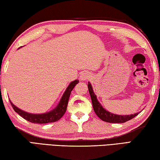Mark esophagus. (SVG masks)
Returning <instances> with one entry per match:
<instances>
[{"label":"esophagus","mask_w":160,"mask_h":160,"mask_svg":"<svg viewBox=\"0 0 160 160\" xmlns=\"http://www.w3.org/2000/svg\"><path fill=\"white\" fill-rule=\"evenodd\" d=\"M90 77H91V75L90 73H89V72H86V71H83L81 72V74L80 75V80L81 81H85V80H88L89 78H90Z\"/></svg>","instance_id":"1"}]
</instances>
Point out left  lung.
<instances>
[{
	"mask_svg": "<svg viewBox=\"0 0 160 160\" xmlns=\"http://www.w3.org/2000/svg\"><path fill=\"white\" fill-rule=\"evenodd\" d=\"M88 90L89 92H90L92 103V106L94 112H95L97 116L101 119V120L106 121L108 123H125L126 121H128L131 119L133 118L137 115H138V113H134V114L131 115H117L112 113L111 112H109L106 109H104V108L102 107V105L98 102V100L97 99V97L95 94L94 93L92 88L90 82H88Z\"/></svg>",
	"mask_w": 160,
	"mask_h": 160,
	"instance_id": "obj_1",
	"label": "left lung"
}]
</instances>
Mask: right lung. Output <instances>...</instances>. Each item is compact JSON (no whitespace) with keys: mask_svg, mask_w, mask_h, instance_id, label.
<instances>
[{"mask_svg":"<svg viewBox=\"0 0 160 160\" xmlns=\"http://www.w3.org/2000/svg\"><path fill=\"white\" fill-rule=\"evenodd\" d=\"M78 82H79V80H75L70 82L66 91H65L64 94H63V97H62L61 101L59 102L58 106L55 109L48 113H42V114L29 113L26 112H24V111L20 109L17 107H15L10 100V102L11 104V106L12 107L13 109L15 110V112H17L19 115L21 116L23 118H25V120L29 121V122L34 123H48L56 122V121H58L64 115V113H66L70 93H71L72 89L75 88V86Z\"/></svg>","mask_w":160,"mask_h":160,"instance_id":"obj_1","label":"right lung"}]
</instances>
